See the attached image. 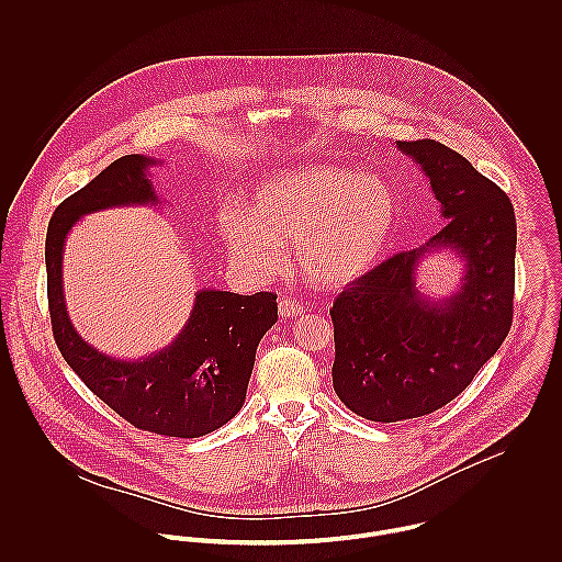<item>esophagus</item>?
<instances>
[{"label": "esophagus", "mask_w": 562, "mask_h": 562, "mask_svg": "<svg viewBox=\"0 0 562 562\" xmlns=\"http://www.w3.org/2000/svg\"><path fill=\"white\" fill-rule=\"evenodd\" d=\"M303 305L301 303H294V301H290V299H283L281 303H279V316L281 318H299V316H303Z\"/></svg>", "instance_id": "1"}]
</instances>
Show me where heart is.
<instances>
[{"label":"heart","instance_id":"b5f03b06","mask_svg":"<svg viewBox=\"0 0 562 562\" xmlns=\"http://www.w3.org/2000/svg\"><path fill=\"white\" fill-rule=\"evenodd\" d=\"M396 223V199L376 175L310 164L261 179L250 207H225L218 234L232 263L252 279L285 268L294 241L301 274L321 290H341L379 261Z\"/></svg>","mask_w":562,"mask_h":562}]
</instances>
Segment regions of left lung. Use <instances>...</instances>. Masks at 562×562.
Wrapping results in <instances>:
<instances>
[{"label":"left lung","instance_id":"8db88e82","mask_svg":"<svg viewBox=\"0 0 562 562\" xmlns=\"http://www.w3.org/2000/svg\"><path fill=\"white\" fill-rule=\"evenodd\" d=\"M426 175L446 225L337 296L333 390L372 422L428 415L454 401L497 352L513 322L517 225L508 196L461 154L435 140H396ZM462 261L450 297L418 285L420 261Z\"/></svg>","mask_w":562,"mask_h":562}]
</instances>
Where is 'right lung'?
Returning a JSON list of instances; mask_svg holds the SVG:
<instances>
[{
	"mask_svg": "<svg viewBox=\"0 0 562 562\" xmlns=\"http://www.w3.org/2000/svg\"><path fill=\"white\" fill-rule=\"evenodd\" d=\"M156 166L161 160L125 156L58 205L45 241L49 314L65 361L97 398L136 428L192 439L221 428L240 411L257 346L277 322V296L199 290L179 335L138 361L90 346L74 326L65 299L63 261L71 229L83 216L103 210L160 207L151 181Z\"/></svg>",
	"mask_w": 562,
	"mask_h": 562,
	"instance_id": "add662e5",
	"label": "right lung"
}]
</instances>
